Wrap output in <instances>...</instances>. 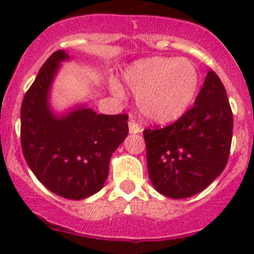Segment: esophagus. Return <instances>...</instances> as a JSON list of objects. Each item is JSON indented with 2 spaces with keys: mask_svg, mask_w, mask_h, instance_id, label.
I'll return each instance as SVG.
<instances>
[{
  "mask_svg": "<svg viewBox=\"0 0 254 254\" xmlns=\"http://www.w3.org/2000/svg\"><path fill=\"white\" fill-rule=\"evenodd\" d=\"M129 131L133 133V134H137V133L141 131V127L135 123L134 120H129Z\"/></svg>",
  "mask_w": 254,
  "mask_h": 254,
  "instance_id": "esophagus-1",
  "label": "esophagus"
}]
</instances>
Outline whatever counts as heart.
<instances>
[{
	"label": "heart",
	"mask_w": 254,
	"mask_h": 254,
	"mask_svg": "<svg viewBox=\"0 0 254 254\" xmlns=\"http://www.w3.org/2000/svg\"><path fill=\"white\" fill-rule=\"evenodd\" d=\"M123 80L137 95V107L145 119L166 124L190 108L199 87V72L189 59L149 58L129 65ZM112 89L123 95L117 83L112 84Z\"/></svg>",
	"instance_id": "obj_1"
}]
</instances>
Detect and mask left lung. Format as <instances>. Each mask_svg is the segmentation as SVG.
<instances>
[{"instance_id": "left-lung-1", "label": "left lung", "mask_w": 254, "mask_h": 254, "mask_svg": "<svg viewBox=\"0 0 254 254\" xmlns=\"http://www.w3.org/2000/svg\"><path fill=\"white\" fill-rule=\"evenodd\" d=\"M232 129L227 92L211 69L191 109L167 127L143 130L154 189L173 199L203 191L227 166Z\"/></svg>"}]
</instances>
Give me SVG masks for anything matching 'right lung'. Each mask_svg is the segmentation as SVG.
<instances>
[{"label": "right lung", "instance_id": "add662e5", "mask_svg": "<svg viewBox=\"0 0 254 254\" xmlns=\"http://www.w3.org/2000/svg\"><path fill=\"white\" fill-rule=\"evenodd\" d=\"M58 50L45 62L21 107V145L26 162L42 185L59 196L80 200L103 189L113 151L127 138V115H97L79 107L57 116L49 95L61 62Z\"/></svg>", "mask_w": 254, "mask_h": 254}]
</instances>
